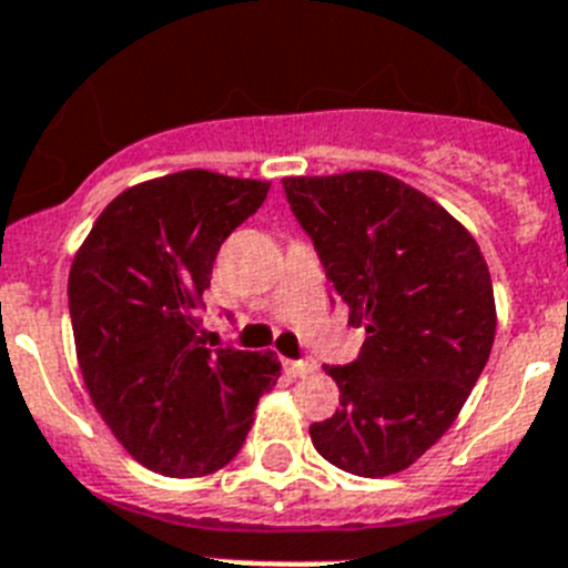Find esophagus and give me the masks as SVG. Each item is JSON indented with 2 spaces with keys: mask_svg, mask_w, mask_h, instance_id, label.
<instances>
[{
  "mask_svg": "<svg viewBox=\"0 0 568 568\" xmlns=\"http://www.w3.org/2000/svg\"><path fill=\"white\" fill-rule=\"evenodd\" d=\"M283 369H285V375H291V378H302V375L314 373L316 364L314 362H291V358H283Z\"/></svg>",
  "mask_w": 568,
  "mask_h": 568,
  "instance_id": "1",
  "label": "esophagus"
}]
</instances>
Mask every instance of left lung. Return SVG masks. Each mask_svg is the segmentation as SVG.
<instances>
[{
    "label": "left lung",
    "instance_id": "left-lung-1",
    "mask_svg": "<svg viewBox=\"0 0 568 568\" xmlns=\"http://www.w3.org/2000/svg\"><path fill=\"white\" fill-rule=\"evenodd\" d=\"M344 302L364 325L362 353L325 367L338 409L311 426L314 448L347 474L406 470L443 437L479 381L496 336V302L474 235L381 171L283 179Z\"/></svg>",
    "mask_w": 568,
    "mask_h": 568
}]
</instances>
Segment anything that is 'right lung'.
Listing matches in <instances>:
<instances>
[{
  "instance_id": "obj_1",
  "label": "right lung",
  "mask_w": 568,
  "mask_h": 568,
  "mask_svg": "<svg viewBox=\"0 0 568 568\" xmlns=\"http://www.w3.org/2000/svg\"><path fill=\"white\" fill-rule=\"evenodd\" d=\"M272 184L182 171L134 184L69 268L78 367L120 445L162 476H206L241 452L280 378L274 353L204 347L199 308L221 243Z\"/></svg>"
}]
</instances>
